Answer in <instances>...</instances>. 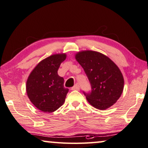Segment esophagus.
Listing matches in <instances>:
<instances>
[{
  "label": "esophagus",
  "mask_w": 148,
  "mask_h": 148,
  "mask_svg": "<svg viewBox=\"0 0 148 148\" xmlns=\"http://www.w3.org/2000/svg\"><path fill=\"white\" fill-rule=\"evenodd\" d=\"M71 90H80V85L78 84H76L73 87L71 88Z\"/></svg>",
  "instance_id": "esophagus-1"
}]
</instances>
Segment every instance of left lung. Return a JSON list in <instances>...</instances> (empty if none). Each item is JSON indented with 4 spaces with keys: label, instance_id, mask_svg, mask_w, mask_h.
I'll list each match as a JSON object with an SVG mask.
<instances>
[{
    "label": "left lung",
    "instance_id": "8db88e82",
    "mask_svg": "<svg viewBox=\"0 0 148 148\" xmlns=\"http://www.w3.org/2000/svg\"><path fill=\"white\" fill-rule=\"evenodd\" d=\"M76 59L91 86L89 92L83 91L88 102L99 110H106L115 103L122 93L124 84L118 67L108 57L91 50L78 52Z\"/></svg>",
    "mask_w": 148,
    "mask_h": 148
}]
</instances>
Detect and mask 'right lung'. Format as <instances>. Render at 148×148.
<instances>
[{
	"label": "right lung",
	"instance_id": "1",
	"mask_svg": "<svg viewBox=\"0 0 148 148\" xmlns=\"http://www.w3.org/2000/svg\"><path fill=\"white\" fill-rule=\"evenodd\" d=\"M66 54H54L42 60L26 82V93L31 102L44 112H53L63 105L68 92L64 78L58 74Z\"/></svg>",
	"mask_w": 148,
	"mask_h": 148
}]
</instances>
